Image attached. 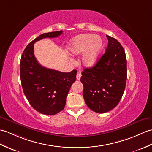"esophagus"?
Returning a JSON list of instances; mask_svg holds the SVG:
<instances>
[{"mask_svg":"<svg viewBox=\"0 0 152 152\" xmlns=\"http://www.w3.org/2000/svg\"><path fill=\"white\" fill-rule=\"evenodd\" d=\"M81 76H82V75H81V73L77 72V75H76V79L77 80H80V78H81Z\"/></svg>","mask_w":152,"mask_h":152,"instance_id":"1","label":"esophagus"}]
</instances>
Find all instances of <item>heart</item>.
Returning <instances> with one entry per match:
<instances>
[{
  "label": "heart",
  "instance_id": "b5f03b06",
  "mask_svg": "<svg viewBox=\"0 0 152 152\" xmlns=\"http://www.w3.org/2000/svg\"><path fill=\"white\" fill-rule=\"evenodd\" d=\"M103 48V41L99 36L91 34H83L77 36L70 42L69 50L73 55L82 54L83 64L91 67L93 66L99 58Z\"/></svg>",
  "mask_w": 152,
  "mask_h": 152
}]
</instances>
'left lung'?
I'll return each instance as SVG.
<instances>
[{
    "mask_svg": "<svg viewBox=\"0 0 152 152\" xmlns=\"http://www.w3.org/2000/svg\"><path fill=\"white\" fill-rule=\"evenodd\" d=\"M108 45L92 68L82 72L83 98L91 110L104 113L115 108L124 92L127 80L125 51L116 39L106 36Z\"/></svg>",
    "mask_w": 152,
    "mask_h": 152,
    "instance_id": "obj_1",
    "label": "left lung"
}]
</instances>
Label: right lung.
I'll return each mask as SVG.
<instances>
[{
    "label": "right lung",
    "instance_id": "right-lung-1",
    "mask_svg": "<svg viewBox=\"0 0 152 152\" xmlns=\"http://www.w3.org/2000/svg\"><path fill=\"white\" fill-rule=\"evenodd\" d=\"M62 32L60 30L40 35L27 45L20 59V76L24 95L31 107L47 115L63 110L77 70L62 72L41 66L34 56V44L42 39L58 37Z\"/></svg>",
    "mask_w": 152,
    "mask_h": 152
}]
</instances>
